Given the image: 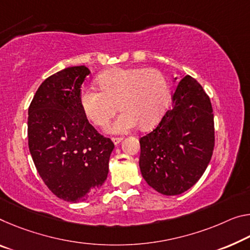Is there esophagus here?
Masks as SVG:
<instances>
[{
    "label": "esophagus",
    "mask_w": 250,
    "mask_h": 250,
    "mask_svg": "<svg viewBox=\"0 0 250 250\" xmlns=\"http://www.w3.org/2000/svg\"><path fill=\"white\" fill-rule=\"evenodd\" d=\"M111 140H112L113 144L117 146V145H119L122 141V138H112V139H111Z\"/></svg>",
    "instance_id": "obj_1"
}]
</instances>
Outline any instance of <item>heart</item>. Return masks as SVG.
<instances>
[{
	"label": "heart",
	"mask_w": 250,
	"mask_h": 250,
	"mask_svg": "<svg viewBox=\"0 0 250 250\" xmlns=\"http://www.w3.org/2000/svg\"><path fill=\"white\" fill-rule=\"evenodd\" d=\"M97 82L101 91L83 89L80 105L93 125L104 126L118 104L121 113L106 126L109 133H125L138 125L144 130L151 129L168 105L169 82L157 69H111L99 75Z\"/></svg>",
	"instance_id": "obj_1"
}]
</instances>
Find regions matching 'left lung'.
Returning <instances> with one entry per match:
<instances>
[{
	"label": "left lung",
	"instance_id": "left-lung-1",
	"mask_svg": "<svg viewBox=\"0 0 250 250\" xmlns=\"http://www.w3.org/2000/svg\"><path fill=\"white\" fill-rule=\"evenodd\" d=\"M172 102L157 128L140 138L141 175L166 196L180 195L200 179L215 146L212 106L203 86L186 75Z\"/></svg>",
	"mask_w": 250,
	"mask_h": 250
}]
</instances>
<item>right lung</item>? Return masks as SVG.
Here are the masks:
<instances>
[{"instance_id":"obj_1","label":"right lung","mask_w":250,"mask_h":250,"mask_svg":"<svg viewBox=\"0 0 250 250\" xmlns=\"http://www.w3.org/2000/svg\"><path fill=\"white\" fill-rule=\"evenodd\" d=\"M90 70L70 66L39 86L29 106V149L40 177L55 196L81 203L108 177L113 142L98 133L80 105Z\"/></svg>"}]
</instances>
